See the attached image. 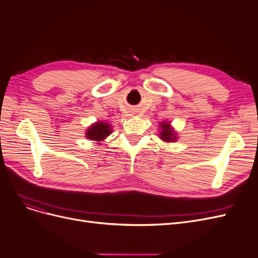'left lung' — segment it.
Masks as SVG:
<instances>
[{"mask_svg": "<svg viewBox=\"0 0 258 258\" xmlns=\"http://www.w3.org/2000/svg\"><path fill=\"white\" fill-rule=\"evenodd\" d=\"M160 127V139L165 142H174L176 141V134L173 130V128L170 126V122L168 121H163L159 123Z\"/></svg>", "mask_w": 258, "mask_h": 258, "instance_id": "1", "label": "left lung"}]
</instances>
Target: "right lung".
<instances>
[{"label":"right lung","mask_w":258,"mask_h":258,"mask_svg":"<svg viewBox=\"0 0 258 258\" xmlns=\"http://www.w3.org/2000/svg\"><path fill=\"white\" fill-rule=\"evenodd\" d=\"M112 134V128L110 123L104 121H97L86 131V138L93 141H103V140Z\"/></svg>","instance_id":"right-lung-1"}]
</instances>
